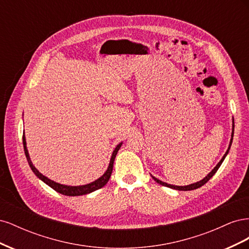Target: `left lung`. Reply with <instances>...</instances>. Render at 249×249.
Wrapping results in <instances>:
<instances>
[{"label": "left lung", "mask_w": 249, "mask_h": 249, "mask_svg": "<svg viewBox=\"0 0 249 249\" xmlns=\"http://www.w3.org/2000/svg\"><path fill=\"white\" fill-rule=\"evenodd\" d=\"M233 127H235V125H233V123H232V133H231V142H230V146H229V148H228V150H227V153L224 154V156L222 157V159L220 160V162L218 163L217 165H216V167L211 171L209 175L203 178V179H201V180H199V182H197V183H194V184H191V185H188V186H173V185H170V184H167V183H164V182H162V180H160V179H158V178H154L153 176H152V178L156 180V182L158 183V184H160V185H162V186H165V187H169V188H172V189H176V190H179V191H189V190H194V189H197V188H199V187H201V186H203L205 185L208 180L212 178L215 173H216V171L218 170V168L220 167V165L222 164V162H223V160H224V158L227 157V155H228V153H229V150H230V148H231V142H232V137H233Z\"/></svg>", "instance_id": "1"}]
</instances>
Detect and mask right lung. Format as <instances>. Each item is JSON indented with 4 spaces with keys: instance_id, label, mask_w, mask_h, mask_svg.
<instances>
[{
    "instance_id": "right-lung-1",
    "label": "right lung",
    "mask_w": 249,
    "mask_h": 249,
    "mask_svg": "<svg viewBox=\"0 0 249 249\" xmlns=\"http://www.w3.org/2000/svg\"><path fill=\"white\" fill-rule=\"evenodd\" d=\"M22 143H24L25 155L27 157L28 163L30 165V167H31L32 171L41 180H43L44 183H46L47 185H49L51 188H53V189H54L55 191L61 193L63 195H67V196H78V195H84V194H87V193H90V192H93V191H95L97 189H101L102 187H104L105 185H106L108 183L110 177H111V173H112V170H113V163H114V160H115V157L117 155V152L119 150L120 146H122V143H119V144L116 146V148L114 149V152H113L112 157H111L109 167H108L107 171L104 173L103 177H101L99 179H96V180H94V182L90 183V184H87V185H84V186L72 187V186H65V185L58 184V183L54 182V180L48 178L47 177L42 176L41 173L35 168V166L31 162V159H30L28 149H27V146H26V138H25V136H22Z\"/></svg>"
}]
</instances>
